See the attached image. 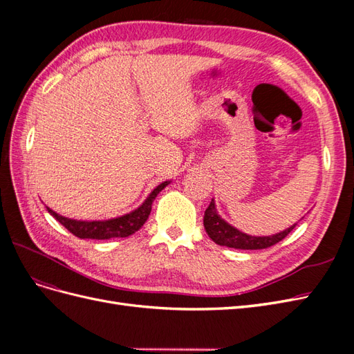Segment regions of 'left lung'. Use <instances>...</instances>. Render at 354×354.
<instances>
[{"label": "left lung", "instance_id": "left-lung-1", "mask_svg": "<svg viewBox=\"0 0 354 354\" xmlns=\"http://www.w3.org/2000/svg\"><path fill=\"white\" fill-rule=\"evenodd\" d=\"M297 226L288 227L286 230L272 234V236H250L238 229H234L227 221H224L216 209V202L211 199L209 207L205 209V216H203V227H205L208 236L221 246H229V248L236 250H264L269 246L277 243L286 238L291 230Z\"/></svg>", "mask_w": 354, "mask_h": 354}]
</instances>
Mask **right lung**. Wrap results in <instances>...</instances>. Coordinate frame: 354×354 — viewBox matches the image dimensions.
Returning a JSON list of instances; mask_svg holds the SVG:
<instances>
[{
	"instance_id": "right-lung-1",
	"label": "right lung",
	"mask_w": 354,
	"mask_h": 354,
	"mask_svg": "<svg viewBox=\"0 0 354 354\" xmlns=\"http://www.w3.org/2000/svg\"><path fill=\"white\" fill-rule=\"evenodd\" d=\"M169 185V181H164L159 186H156L152 194L146 198L137 209L131 211L130 214H125L122 217H116L104 221H81V220H72L68 217L59 216L57 212L50 209L47 211L55 217L60 224H63L72 234L81 239H111V238H127L130 234L136 233L140 229L146 220L149 218V214L152 211V202L158 196V194L164 187Z\"/></svg>"
}]
</instances>
